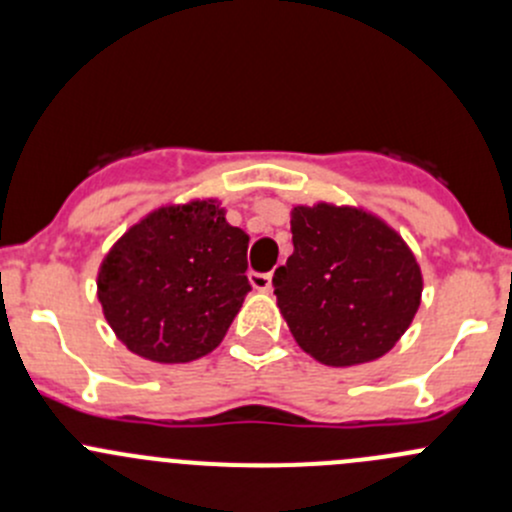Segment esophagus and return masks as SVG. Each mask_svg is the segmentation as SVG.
<instances>
[{
  "label": "esophagus",
  "mask_w": 512,
  "mask_h": 512,
  "mask_svg": "<svg viewBox=\"0 0 512 512\" xmlns=\"http://www.w3.org/2000/svg\"><path fill=\"white\" fill-rule=\"evenodd\" d=\"M252 287L260 289V292H270L272 289V275L270 272H250Z\"/></svg>",
  "instance_id": "obj_1"
}]
</instances>
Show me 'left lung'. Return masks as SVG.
Returning <instances> with one entry per match:
<instances>
[{"mask_svg": "<svg viewBox=\"0 0 512 512\" xmlns=\"http://www.w3.org/2000/svg\"><path fill=\"white\" fill-rule=\"evenodd\" d=\"M294 252L277 267V307L294 342L327 366L394 349L414 322L423 277L414 252L381 218L349 205L292 208Z\"/></svg>", "mask_w": 512, "mask_h": 512, "instance_id": "8db88e82", "label": "left lung"}]
</instances>
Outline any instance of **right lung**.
Here are the masks:
<instances>
[{"label":"right lung","mask_w":512,"mask_h":512,"mask_svg":"<svg viewBox=\"0 0 512 512\" xmlns=\"http://www.w3.org/2000/svg\"><path fill=\"white\" fill-rule=\"evenodd\" d=\"M247 242L218 200L153 210L123 232L98 267L103 317L148 361L185 364L210 354L252 289Z\"/></svg>","instance_id":"1"}]
</instances>
